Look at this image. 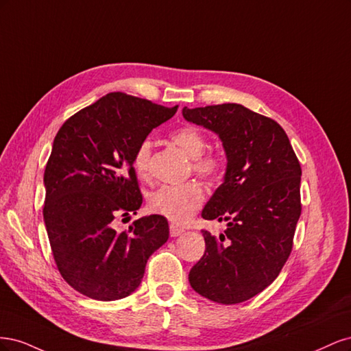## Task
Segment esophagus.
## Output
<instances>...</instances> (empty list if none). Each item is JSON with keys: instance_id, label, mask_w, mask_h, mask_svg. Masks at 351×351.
<instances>
[{"instance_id": "obj_1", "label": "esophagus", "mask_w": 351, "mask_h": 351, "mask_svg": "<svg viewBox=\"0 0 351 351\" xmlns=\"http://www.w3.org/2000/svg\"><path fill=\"white\" fill-rule=\"evenodd\" d=\"M183 232H184V230L182 227L174 226V224L169 226V234H171V237H177L180 234H183Z\"/></svg>"}]
</instances>
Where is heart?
Segmentation results:
<instances>
[{
    "mask_svg": "<svg viewBox=\"0 0 351 351\" xmlns=\"http://www.w3.org/2000/svg\"><path fill=\"white\" fill-rule=\"evenodd\" d=\"M171 142L182 147L183 152L192 158L193 171L208 182L221 176L224 169V159L218 154L205 152L206 137L192 125H184L171 133ZM152 154L151 139H143L137 145L133 155L134 171L141 180L149 178V162ZM205 200V192L196 182L180 186H161L151 193L147 199L149 209L158 215H162L176 224H184Z\"/></svg>",
    "mask_w": 351,
    "mask_h": 351,
    "instance_id": "obj_1",
    "label": "heart"
}]
</instances>
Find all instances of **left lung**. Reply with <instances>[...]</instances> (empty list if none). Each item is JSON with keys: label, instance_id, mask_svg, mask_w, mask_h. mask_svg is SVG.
Listing matches in <instances>:
<instances>
[{"label": "left lung", "instance_id": "8db88e82", "mask_svg": "<svg viewBox=\"0 0 351 351\" xmlns=\"http://www.w3.org/2000/svg\"><path fill=\"white\" fill-rule=\"evenodd\" d=\"M183 117L215 132L227 155L224 183L202 217L228 227L219 237L202 230L206 250L189 282L212 302H246L272 284L291 253L302 214L300 162L277 121L240 104L184 107Z\"/></svg>", "mask_w": 351, "mask_h": 351}]
</instances>
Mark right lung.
Listing matches in <instances>:
<instances>
[{"label":"right lung","instance_id":"1","mask_svg":"<svg viewBox=\"0 0 351 351\" xmlns=\"http://www.w3.org/2000/svg\"><path fill=\"white\" fill-rule=\"evenodd\" d=\"M177 108L111 92L58 130L44 174V221L61 277L83 295L111 302L132 294L168 240L162 215L136 219L121 232L114 224L143 202L133 167L137 145Z\"/></svg>","mask_w":351,"mask_h":351}]
</instances>
